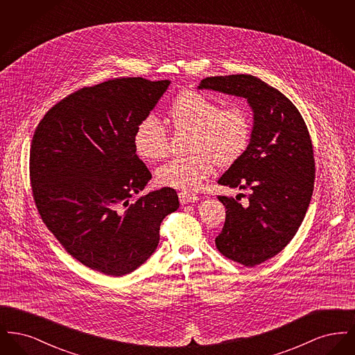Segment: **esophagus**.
Listing matches in <instances>:
<instances>
[{
    "label": "esophagus",
    "mask_w": 355,
    "mask_h": 355,
    "mask_svg": "<svg viewBox=\"0 0 355 355\" xmlns=\"http://www.w3.org/2000/svg\"><path fill=\"white\" fill-rule=\"evenodd\" d=\"M178 198H180V202L182 203V205H186V203L189 202H196V201L200 200L197 194L190 193V191H180L178 193Z\"/></svg>",
    "instance_id": "esophagus-1"
}]
</instances>
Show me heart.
Here are the masks:
<instances>
[{"mask_svg": "<svg viewBox=\"0 0 355 355\" xmlns=\"http://www.w3.org/2000/svg\"><path fill=\"white\" fill-rule=\"evenodd\" d=\"M170 122L175 132H190L185 158H175L158 168L159 186L197 190L213 173L216 164L229 166L245 153L252 135V121L241 103L220 107V103L200 92H184L171 102ZM137 154L154 162L169 152V133L153 117L142 119L133 138Z\"/></svg>", "mask_w": 355, "mask_h": 355, "instance_id": "heart-1", "label": "heart"}]
</instances>
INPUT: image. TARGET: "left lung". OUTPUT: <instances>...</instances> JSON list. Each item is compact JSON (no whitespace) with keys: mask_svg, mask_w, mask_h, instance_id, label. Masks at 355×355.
Returning a JSON list of instances; mask_svg holds the SVG:
<instances>
[{"mask_svg":"<svg viewBox=\"0 0 355 355\" xmlns=\"http://www.w3.org/2000/svg\"><path fill=\"white\" fill-rule=\"evenodd\" d=\"M198 89L243 97L253 109L248 149L218 184L248 189V206L220 196L226 220L216 246L254 268L282 252L295 236L313 196L315 162L304 119L279 90L250 74L203 78Z\"/></svg>","mask_w":355,"mask_h":355,"instance_id":"obj_1","label":"left lung"}]
</instances>
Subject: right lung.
Listing matches in <instances>:
<instances>
[{"mask_svg": "<svg viewBox=\"0 0 355 355\" xmlns=\"http://www.w3.org/2000/svg\"><path fill=\"white\" fill-rule=\"evenodd\" d=\"M169 80H109L55 103L31 148V184L46 227L73 258L106 275L141 266L157 249L162 220L180 207L174 189L135 197L152 178L135 154V129Z\"/></svg>", "mask_w": 355, "mask_h": 355, "instance_id": "obj_1", "label": "right lung"}]
</instances>
